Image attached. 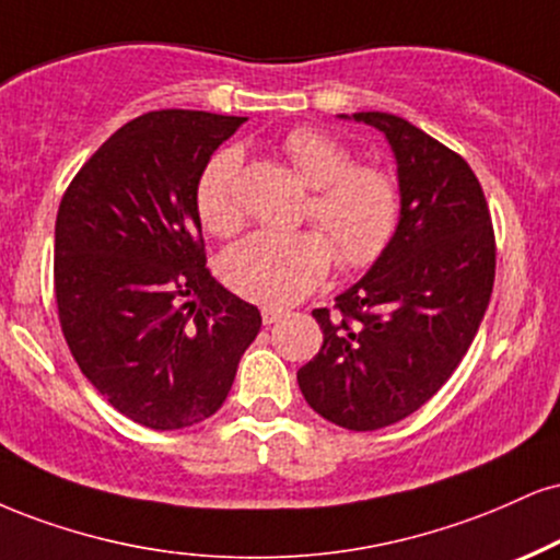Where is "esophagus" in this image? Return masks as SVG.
<instances>
[{
  "instance_id": "esophagus-1",
  "label": "esophagus",
  "mask_w": 560,
  "mask_h": 560,
  "mask_svg": "<svg viewBox=\"0 0 560 560\" xmlns=\"http://www.w3.org/2000/svg\"><path fill=\"white\" fill-rule=\"evenodd\" d=\"M260 315H262V323H266V326H271V323H279L281 318H287V310H281V307H262Z\"/></svg>"
}]
</instances>
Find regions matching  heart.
Instances as JSON below:
<instances>
[{"label":"heart","instance_id":"obj_1","mask_svg":"<svg viewBox=\"0 0 560 560\" xmlns=\"http://www.w3.org/2000/svg\"><path fill=\"white\" fill-rule=\"evenodd\" d=\"M281 148L298 177L313 187L302 219L319 232H258L221 260L229 289L266 307L292 305L313 292L326 279L334 255L345 271L375 266L401 221L399 179L383 166L354 164V153L334 135L300 127ZM240 164L237 148H221L195 185L198 219L215 237H232L245 221L237 198Z\"/></svg>","mask_w":560,"mask_h":560}]
</instances>
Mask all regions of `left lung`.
I'll return each mask as SVG.
<instances>
[{
  "label": "left lung",
  "mask_w": 560,
  "mask_h": 560,
  "mask_svg": "<svg viewBox=\"0 0 560 560\" xmlns=\"http://www.w3.org/2000/svg\"><path fill=\"white\" fill-rule=\"evenodd\" d=\"M354 119L378 127L399 164V232L334 310H313L323 347L298 383L320 417L368 433L417 412L459 368L493 292L495 234L459 153L394 114Z\"/></svg>",
  "instance_id": "8db88e82"
}]
</instances>
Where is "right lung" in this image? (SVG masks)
<instances>
[{"label": "right lung", "mask_w": 560, "mask_h": 560, "mask_svg": "<svg viewBox=\"0 0 560 560\" xmlns=\"http://www.w3.org/2000/svg\"><path fill=\"white\" fill-rule=\"evenodd\" d=\"M245 117L161 109L80 166L54 229L65 341L117 412L179 430L226 399L260 313L206 268L195 185Z\"/></svg>", "instance_id": "add662e5"}]
</instances>
